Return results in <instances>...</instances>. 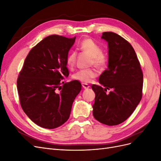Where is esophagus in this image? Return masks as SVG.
I'll list each match as a JSON object with an SVG mask.
<instances>
[{
	"label": "esophagus",
	"mask_w": 161,
	"mask_h": 161,
	"mask_svg": "<svg viewBox=\"0 0 161 161\" xmlns=\"http://www.w3.org/2000/svg\"><path fill=\"white\" fill-rule=\"evenodd\" d=\"M82 88H83L84 89H89V87H90V86L88 84H86V83H82Z\"/></svg>",
	"instance_id": "esophagus-1"
}]
</instances>
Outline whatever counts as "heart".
I'll list each match as a JSON object with an SVG mask.
<instances>
[{
	"label": "heart",
	"mask_w": 161,
	"mask_h": 161,
	"mask_svg": "<svg viewBox=\"0 0 161 161\" xmlns=\"http://www.w3.org/2000/svg\"><path fill=\"white\" fill-rule=\"evenodd\" d=\"M78 48L82 52L91 57V64L94 65L99 69H104L108 64V57L103 52V48L92 38L86 37L81 40ZM77 53L75 51L70 52L66 59L67 67L72 69L75 66ZM97 76V72L94 69L80 70L72 76V79L82 83H88Z\"/></svg>",
	"instance_id": "obj_1"
}]
</instances>
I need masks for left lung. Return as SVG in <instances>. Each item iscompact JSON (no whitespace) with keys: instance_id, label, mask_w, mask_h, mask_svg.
<instances>
[{"instance_id":"1","label":"left lung","mask_w":161,"mask_h":161,"mask_svg":"<svg viewBox=\"0 0 161 161\" xmlns=\"http://www.w3.org/2000/svg\"><path fill=\"white\" fill-rule=\"evenodd\" d=\"M101 38L108 43V67L99 76L104 88L92 85L95 93L92 114L102 124L115 125L129 118L142 99L143 73L127 40L113 32H103Z\"/></svg>"}]
</instances>
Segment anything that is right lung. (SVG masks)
<instances>
[{
    "instance_id": "add662e5",
    "label": "right lung",
    "mask_w": 161,
    "mask_h": 161,
    "mask_svg": "<svg viewBox=\"0 0 161 161\" xmlns=\"http://www.w3.org/2000/svg\"><path fill=\"white\" fill-rule=\"evenodd\" d=\"M76 37L52 35L34 46L17 79L21 108L33 122L53 129L69 119L73 101L81 91L78 80L64 83L69 75L66 59Z\"/></svg>"
}]
</instances>
